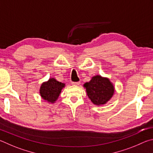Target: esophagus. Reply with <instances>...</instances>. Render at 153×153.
I'll return each mask as SVG.
<instances>
[{
	"label": "esophagus",
	"instance_id": "obj_1",
	"mask_svg": "<svg viewBox=\"0 0 153 153\" xmlns=\"http://www.w3.org/2000/svg\"><path fill=\"white\" fill-rule=\"evenodd\" d=\"M72 84L73 85H76V86H78V85H79L80 84H81V82L80 81H78V82H72Z\"/></svg>",
	"mask_w": 153,
	"mask_h": 153
}]
</instances>
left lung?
Returning a JSON list of instances; mask_svg holds the SVG:
<instances>
[{
	"label": "left lung",
	"mask_w": 153,
	"mask_h": 153,
	"mask_svg": "<svg viewBox=\"0 0 153 153\" xmlns=\"http://www.w3.org/2000/svg\"><path fill=\"white\" fill-rule=\"evenodd\" d=\"M89 98L95 105H104L110 100L114 93V87L108 78L96 75L89 82L84 84Z\"/></svg>",
	"instance_id": "8db88e82"
}]
</instances>
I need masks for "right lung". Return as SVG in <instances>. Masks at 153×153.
I'll return each mask as SVG.
<instances>
[{
	"label": "right lung",
	"instance_id": "1",
	"mask_svg": "<svg viewBox=\"0 0 153 153\" xmlns=\"http://www.w3.org/2000/svg\"><path fill=\"white\" fill-rule=\"evenodd\" d=\"M64 85V83L57 81L55 79H50L48 81L42 85L39 90L40 95L48 102L54 103L58 98Z\"/></svg>",
	"mask_w": 153,
	"mask_h": 153
}]
</instances>
